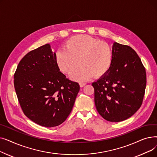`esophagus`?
Returning <instances> with one entry per match:
<instances>
[{
	"instance_id": "1",
	"label": "esophagus",
	"mask_w": 157,
	"mask_h": 157,
	"mask_svg": "<svg viewBox=\"0 0 157 157\" xmlns=\"http://www.w3.org/2000/svg\"><path fill=\"white\" fill-rule=\"evenodd\" d=\"M85 85H86V83H85V82H79V86L81 87H83Z\"/></svg>"
}]
</instances>
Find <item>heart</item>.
<instances>
[{
    "mask_svg": "<svg viewBox=\"0 0 157 157\" xmlns=\"http://www.w3.org/2000/svg\"><path fill=\"white\" fill-rule=\"evenodd\" d=\"M113 56L112 48L108 43L81 34L66 41L63 48L57 51L55 60L65 74H71L78 63L79 66L71 77L74 80L84 81L105 75L111 66Z\"/></svg>",
    "mask_w": 157,
    "mask_h": 157,
    "instance_id": "heart-1",
    "label": "heart"
}]
</instances>
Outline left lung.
<instances>
[{"instance_id":"8db88e82","label":"left lung","mask_w":157,"mask_h":157,"mask_svg":"<svg viewBox=\"0 0 157 157\" xmlns=\"http://www.w3.org/2000/svg\"><path fill=\"white\" fill-rule=\"evenodd\" d=\"M113 53L110 69L92 85L98 113L107 121L119 122L132 116L142 105L146 73L131 47L114 43Z\"/></svg>"}]
</instances>
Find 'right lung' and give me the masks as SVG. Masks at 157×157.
Listing matches in <instances>:
<instances>
[{"instance_id":"1","label":"right lung","mask_w":157,"mask_h":157,"mask_svg":"<svg viewBox=\"0 0 157 157\" xmlns=\"http://www.w3.org/2000/svg\"><path fill=\"white\" fill-rule=\"evenodd\" d=\"M56 53L46 44L24 56L14 74V86L27 117L45 127L59 125L70 114L79 85L60 71Z\"/></svg>"}]
</instances>
